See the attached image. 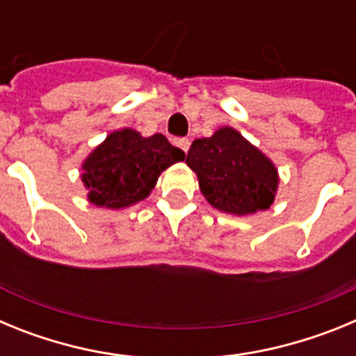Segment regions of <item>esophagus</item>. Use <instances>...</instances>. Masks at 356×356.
<instances>
[{"label": "esophagus", "mask_w": 356, "mask_h": 356, "mask_svg": "<svg viewBox=\"0 0 356 356\" xmlns=\"http://www.w3.org/2000/svg\"><path fill=\"white\" fill-rule=\"evenodd\" d=\"M175 144H176V146H178V147H180L181 151H184L185 155H187L188 147H191V140H188V139H178Z\"/></svg>", "instance_id": "obj_1"}]
</instances>
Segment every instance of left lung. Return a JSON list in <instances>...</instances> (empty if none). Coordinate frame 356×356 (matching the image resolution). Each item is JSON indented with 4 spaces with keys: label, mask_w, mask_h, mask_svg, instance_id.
<instances>
[{
    "label": "left lung",
    "mask_w": 356,
    "mask_h": 356,
    "mask_svg": "<svg viewBox=\"0 0 356 356\" xmlns=\"http://www.w3.org/2000/svg\"><path fill=\"white\" fill-rule=\"evenodd\" d=\"M213 209L250 216L275 203L280 176L273 160L232 127L196 139L185 160Z\"/></svg>",
    "instance_id": "left-lung-1"
}]
</instances>
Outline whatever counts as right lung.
<instances>
[{
	"instance_id": "1",
	"label": "right lung",
	"mask_w": 356,
	"mask_h": 356,
	"mask_svg": "<svg viewBox=\"0 0 356 356\" xmlns=\"http://www.w3.org/2000/svg\"><path fill=\"white\" fill-rule=\"evenodd\" d=\"M184 159V151L162 134L143 137L134 128L112 131L81 163L87 200L110 210L135 205L149 196L165 169Z\"/></svg>"
}]
</instances>
